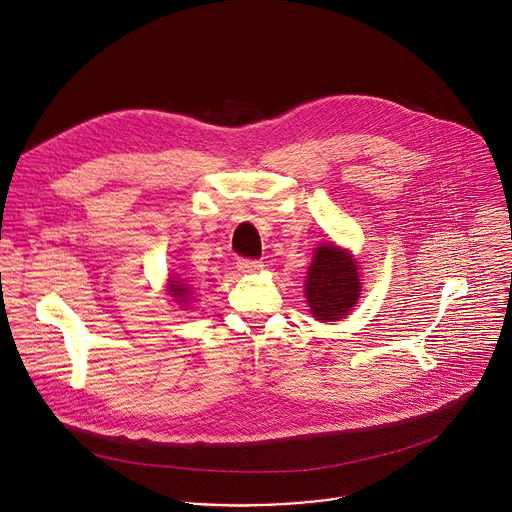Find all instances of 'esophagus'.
Instances as JSON below:
<instances>
[{
    "mask_svg": "<svg viewBox=\"0 0 512 512\" xmlns=\"http://www.w3.org/2000/svg\"><path fill=\"white\" fill-rule=\"evenodd\" d=\"M237 269L241 273H255L259 269H263V263L259 259H249V257H239L237 259Z\"/></svg>",
    "mask_w": 512,
    "mask_h": 512,
    "instance_id": "esophagus-1",
    "label": "esophagus"
}]
</instances>
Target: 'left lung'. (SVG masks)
Wrapping results in <instances>:
<instances>
[{"label":"left lung","instance_id":"obj_1","mask_svg":"<svg viewBox=\"0 0 512 512\" xmlns=\"http://www.w3.org/2000/svg\"><path fill=\"white\" fill-rule=\"evenodd\" d=\"M358 294L360 281L352 257L336 245L318 247L306 277V298L314 318L324 322L344 318Z\"/></svg>","mask_w":512,"mask_h":512}]
</instances>
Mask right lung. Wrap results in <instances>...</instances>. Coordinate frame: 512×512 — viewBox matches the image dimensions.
<instances>
[{
	"label": "right lung",
	"mask_w": 512,
	"mask_h": 512,
	"mask_svg": "<svg viewBox=\"0 0 512 512\" xmlns=\"http://www.w3.org/2000/svg\"><path fill=\"white\" fill-rule=\"evenodd\" d=\"M172 296L176 298V302L178 304H182V302H186L184 298H186V294H188V287L184 285V283H180V281H176V279H172Z\"/></svg>",
	"instance_id": "1"
}]
</instances>
